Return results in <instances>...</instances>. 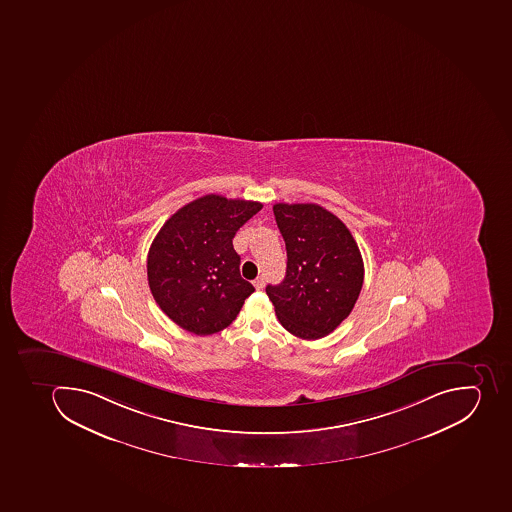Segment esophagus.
Listing matches in <instances>:
<instances>
[{"mask_svg": "<svg viewBox=\"0 0 512 512\" xmlns=\"http://www.w3.org/2000/svg\"><path fill=\"white\" fill-rule=\"evenodd\" d=\"M253 285L256 290H262V288L266 287V279L258 277V279L254 280Z\"/></svg>", "mask_w": 512, "mask_h": 512, "instance_id": "34e87169", "label": "esophagus"}]
</instances>
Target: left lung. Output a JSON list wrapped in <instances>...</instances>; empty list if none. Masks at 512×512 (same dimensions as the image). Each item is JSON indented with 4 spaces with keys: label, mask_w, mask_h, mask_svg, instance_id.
Here are the masks:
<instances>
[{
    "label": "left lung",
    "mask_w": 512,
    "mask_h": 512,
    "mask_svg": "<svg viewBox=\"0 0 512 512\" xmlns=\"http://www.w3.org/2000/svg\"><path fill=\"white\" fill-rule=\"evenodd\" d=\"M287 246V274L266 293L283 329L317 340L353 311L364 282L358 243L343 222L319 204H274Z\"/></svg>",
    "instance_id": "8db88e82"
}]
</instances>
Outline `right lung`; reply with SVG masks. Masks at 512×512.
I'll return each instance as SVG.
<instances>
[{"label": "right lung", "instance_id": "obj_1", "mask_svg": "<svg viewBox=\"0 0 512 512\" xmlns=\"http://www.w3.org/2000/svg\"><path fill=\"white\" fill-rule=\"evenodd\" d=\"M261 209L258 201L201 196L159 230L148 251V283L159 308L183 330L200 337L221 332L253 293L232 240Z\"/></svg>", "mask_w": 512, "mask_h": 512}]
</instances>
